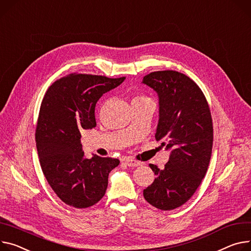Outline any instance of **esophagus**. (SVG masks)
I'll return each instance as SVG.
<instances>
[{
  "label": "esophagus",
  "instance_id": "1",
  "mask_svg": "<svg viewBox=\"0 0 251 251\" xmlns=\"http://www.w3.org/2000/svg\"><path fill=\"white\" fill-rule=\"evenodd\" d=\"M125 164H126V166H128V167H138V166L141 165L140 162L134 161V160H130V159L126 160V161H125Z\"/></svg>",
  "mask_w": 251,
  "mask_h": 251
}]
</instances>
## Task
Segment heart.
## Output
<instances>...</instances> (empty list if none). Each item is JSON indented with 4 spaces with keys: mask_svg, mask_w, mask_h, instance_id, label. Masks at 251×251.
<instances>
[{
    "mask_svg": "<svg viewBox=\"0 0 251 251\" xmlns=\"http://www.w3.org/2000/svg\"><path fill=\"white\" fill-rule=\"evenodd\" d=\"M143 99H148V98H146V96H143V95H140V96H137V98H134V100H143Z\"/></svg>",
    "mask_w": 251,
    "mask_h": 251,
    "instance_id": "obj_1",
    "label": "heart"
}]
</instances>
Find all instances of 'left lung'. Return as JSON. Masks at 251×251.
<instances>
[{"label":"left lung","mask_w":251,"mask_h":251,"mask_svg":"<svg viewBox=\"0 0 251 251\" xmlns=\"http://www.w3.org/2000/svg\"><path fill=\"white\" fill-rule=\"evenodd\" d=\"M143 83L159 95L160 119L155 138L171 150L164 169L150 164L156 178L144 190L145 199L167 211L185 204L206 175L213 146V123L201 88L187 75L151 72Z\"/></svg>","instance_id":"obj_1"}]
</instances>
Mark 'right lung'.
<instances>
[{
	"label": "right lung",
	"instance_id": "obj_1",
	"mask_svg": "<svg viewBox=\"0 0 251 251\" xmlns=\"http://www.w3.org/2000/svg\"><path fill=\"white\" fill-rule=\"evenodd\" d=\"M126 77L71 73L46 91L38 117L35 139L43 174L65 204L87 208L105 194L110 171L120 161L84 158L81 132L96 126L94 108L101 95Z\"/></svg>",
	"mask_w": 251,
	"mask_h": 251
}]
</instances>
